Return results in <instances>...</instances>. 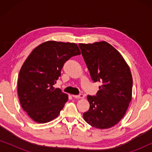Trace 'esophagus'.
<instances>
[{
  "label": "esophagus",
  "instance_id": "obj_1",
  "mask_svg": "<svg viewBox=\"0 0 152 152\" xmlns=\"http://www.w3.org/2000/svg\"><path fill=\"white\" fill-rule=\"evenodd\" d=\"M72 96H73L75 98H80V99L85 98L84 95H83V94H80V95H72Z\"/></svg>",
  "mask_w": 152,
  "mask_h": 152
}]
</instances>
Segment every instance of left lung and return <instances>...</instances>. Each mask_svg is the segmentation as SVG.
Here are the masks:
<instances>
[{
	"mask_svg": "<svg viewBox=\"0 0 152 152\" xmlns=\"http://www.w3.org/2000/svg\"><path fill=\"white\" fill-rule=\"evenodd\" d=\"M91 79L101 82L96 96L88 95L90 108L83 114L93 127L115 126L125 115L132 98L133 79L121 54L106 41L79 44Z\"/></svg>",
	"mask_w": 152,
	"mask_h": 152,
	"instance_id": "obj_1",
	"label": "left lung"
}]
</instances>
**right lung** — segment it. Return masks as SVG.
<instances>
[{"label": "right lung", "mask_w": 152, "mask_h": 152, "mask_svg": "<svg viewBox=\"0 0 152 152\" xmlns=\"http://www.w3.org/2000/svg\"><path fill=\"white\" fill-rule=\"evenodd\" d=\"M81 52L75 43L48 41L31 52L24 61L18 80V95L21 107L38 123L58 117L68 95L55 88L65 62Z\"/></svg>", "instance_id": "1"}]
</instances>
